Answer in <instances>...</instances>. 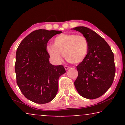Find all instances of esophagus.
Here are the masks:
<instances>
[{
    "label": "esophagus",
    "mask_w": 125,
    "mask_h": 125,
    "mask_svg": "<svg viewBox=\"0 0 125 125\" xmlns=\"http://www.w3.org/2000/svg\"><path fill=\"white\" fill-rule=\"evenodd\" d=\"M64 68H65V70H68V69L70 68V67L67 66V65H65V66H64Z\"/></svg>",
    "instance_id": "34e87169"
}]
</instances>
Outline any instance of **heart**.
<instances>
[{"label":"heart","mask_w":125,"mask_h":125,"mask_svg":"<svg viewBox=\"0 0 125 125\" xmlns=\"http://www.w3.org/2000/svg\"><path fill=\"white\" fill-rule=\"evenodd\" d=\"M53 45H48L46 50L51 60L60 64L63 60V54L68 62L78 64L83 62L87 56L89 43L83 35L62 33L55 37Z\"/></svg>","instance_id":"heart-1"}]
</instances>
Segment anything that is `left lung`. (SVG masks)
Returning <instances> with one entry per match:
<instances>
[{"label":"left lung","mask_w":125,"mask_h":125,"mask_svg":"<svg viewBox=\"0 0 125 125\" xmlns=\"http://www.w3.org/2000/svg\"><path fill=\"white\" fill-rule=\"evenodd\" d=\"M73 29L82 33L89 43L87 56L77 66L75 87L83 98H98L113 84L116 72L113 52L105 40L92 30L84 26Z\"/></svg>","instance_id":"8db88e82"}]
</instances>
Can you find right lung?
I'll use <instances>...</instances> for the list:
<instances>
[{
    "label": "right lung",
    "instance_id": "right-lung-1",
    "mask_svg": "<svg viewBox=\"0 0 125 125\" xmlns=\"http://www.w3.org/2000/svg\"><path fill=\"white\" fill-rule=\"evenodd\" d=\"M57 30L39 29L30 33L17 48L15 71L16 83L24 95L37 104L52 101L58 89V79L66 71L63 65L50 63L47 42Z\"/></svg>",
    "mask_w": 125,
    "mask_h": 125
}]
</instances>
